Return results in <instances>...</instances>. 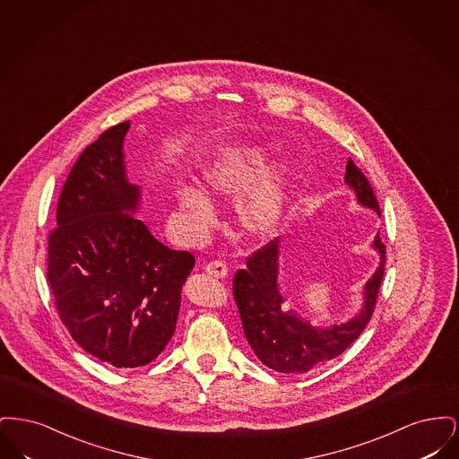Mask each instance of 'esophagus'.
Segmentation results:
<instances>
[{"label": "esophagus", "mask_w": 459, "mask_h": 459, "mask_svg": "<svg viewBox=\"0 0 459 459\" xmlns=\"http://www.w3.org/2000/svg\"><path fill=\"white\" fill-rule=\"evenodd\" d=\"M206 272L215 279H225L227 273H229V268H227L225 263L215 260V262H210L206 264Z\"/></svg>", "instance_id": "1"}]
</instances>
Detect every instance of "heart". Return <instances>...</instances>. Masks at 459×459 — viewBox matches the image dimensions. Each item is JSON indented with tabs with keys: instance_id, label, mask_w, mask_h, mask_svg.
Masks as SVG:
<instances>
[{
	"instance_id": "b5f03b06",
	"label": "heart",
	"mask_w": 459,
	"mask_h": 459,
	"mask_svg": "<svg viewBox=\"0 0 459 459\" xmlns=\"http://www.w3.org/2000/svg\"><path fill=\"white\" fill-rule=\"evenodd\" d=\"M270 169V154L262 146H236L220 152L201 169L204 191L213 197L240 199V225L253 236L270 234L282 219L287 175ZM180 210L196 230L213 221V210L206 196L193 186L177 191Z\"/></svg>"
}]
</instances>
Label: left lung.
I'll use <instances>...</instances> for the list:
<instances>
[{
	"instance_id": "1",
	"label": "left lung",
	"mask_w": 459,
	"mask_h": 459,
	"mask_svg": "<svg viewBox=\"0 0 459 459\" xmlns=\"http://www.w3.org/2000/svg\"><path fill=\"white\" fill-rule=\"evenodd\" d=\"M344 178L363 206L382 215L368 178L351 158ZM373 247L380 253V264L365 285L363 309L348 324L325 330L313 328L294 313L282 311L284 298L277 284L279 238L247 256L246 268L234 275L232 292L244 335L263 365L281 373H305L350 348L370 322L384 279L385 246L380 234H377Z\"/></svg>"
}]
</instances>
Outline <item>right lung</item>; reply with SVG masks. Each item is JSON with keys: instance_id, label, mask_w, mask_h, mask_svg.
<instances>
[{"instance_id": "obj_1", "label": "right lung", "mask_w": 459, "mask_h": 459, "mask_svg": "<svg viewBox=\"0 0 459 459\" xmlns=\"http://www.w3.org/2000/svg\"><path fill=\"white\" fill-rule=\"evenodd\" d=\"M129 122L81 153L58 197L48 238V282L72 339L117 368L152 363L174 335L189 251L154 239L131 215L139 187L126 177Z\"/></svg>"}]
</instances>
